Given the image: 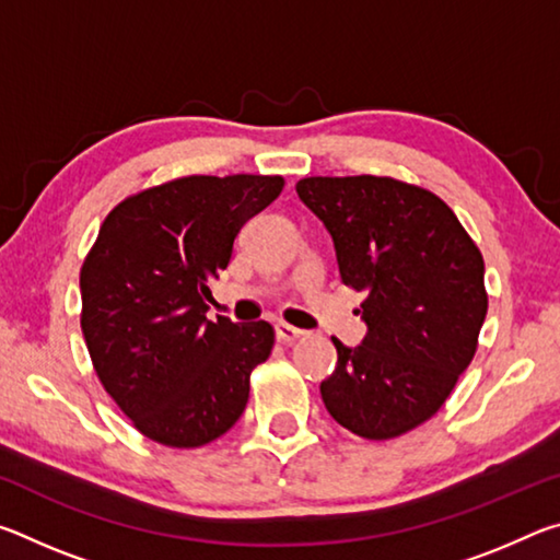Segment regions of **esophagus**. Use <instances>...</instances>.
<instances>
[{
  "label": "esophagus",
  "mask_w": 560,
  "mask_h": 560,
  "mask_svg": "<svg viewBox=\"0 0 560 560\" xmlns=\"http://www.w3.org/2000/svg\"><path fill=\"white\" fill-rule=\"evenodd\" d=\"M306 336V330H301L296 326H289V324H277V338L281 340V343H293V340H299Z\"/></svg>",
  "instance_id": "obj_1"
}]
</instances>
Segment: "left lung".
<instances>
[{
	"mask_svg": "<svg viewBox=\"0 0 560 560\" xmlns=\"http://www.w3.org/2000/svg\"><path fill=\"white\" fill-rule=\"evenodd\" d=\"M301 202L336 246L340 281L368 296V334L320 383L326 410L358 438L393 440L440 410L487 318L485 259L430 189L393 177H303Z\"/></svg>",
	"mask_w": 560,
	"mask_h": 560,
	"instance_id": "left-lung-1",
	"label": "left lung"
}]
</instances>
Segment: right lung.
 Returning a JSON list of instances; mask_svg holds the SVG:
<instances>
[{
  "label": "right lung",
  "mask_w": 560,
  "mask_h": 560,
  "mask_svg": "<svg viewBox=\"0 0 560 560\" xmlns=\"http://www.w3.org/2000/svg\"><path fill=\"white\" fill-rule=\"evenodd\" d=\"M279 175H189L113 207L81 267V330L98 381L132 424L167 447H202L240 420L269 358L267 320L207 318L210 283Z\"/></svg>",
  "instance_id": "obj_1"
}]
</instances>
